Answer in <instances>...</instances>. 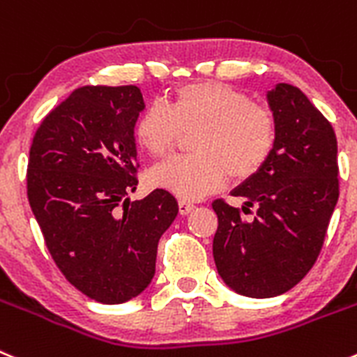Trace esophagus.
Returning <instances> with one entry per match:
<instances>
[{
    "label": "esophagus",
    "mask_w": 357,
    "mask_h": 357,
    "mask_svg": "<svg viewBox=\"0 0 357 357\" xmlns=\"http://www.w3.org/2000/svg\"><path fill=\"white\" fill-rule=\"evenodd\" d=\"M179 213L181 215H188V213H192L195 209V204L194 202H188V201H179Z\"/></svg>",
    "instance_id": "obj_1"
}]
</instances>
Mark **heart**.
<instances>
[{"instance_id": "obj_1", "label": "heart", "mask_w": 357, "mask_h": 357, "mask_svg": "<svg viewBox=\"0 0 357 357\" xmlns=\"http://www.w3.org/2000/svg\"><path fill=\"white\" fill-rule=\"evenodd\" d=\"M194 155L158 163L149 181L181 199H201L227 185L245 181L271 158L276 144V118L266 105L218 81L179 86L169 107L151 103L133 125V137L153 158L169 155L183 133Z\"/></svg>"}]
</instances>
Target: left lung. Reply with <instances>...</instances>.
I'll use <instances>...</instances> for the list:
<instances>
[{"label": "left lung", "instance_id": "1", "mask_svg": "<svg viewBox=\"0 0 357 357\" xmlns=\"http://www.w3.org/2000/svg\"><path fill=\"white\" fill-rule=\"evenodd\" d=\"M276 144L264 167L232 190L239 208L213 202L218 229L213 257L225 284L248 298L291 291L317 261L338 202L336 135L301 89L280 82L268 91Z\"/></svg>", "mask_w": 357, "mask_h": 357}]
</instances>
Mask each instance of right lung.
Here are the masks:
<instances>
[{"label": "right lung", "mask_w": 357, "mask_h": 357, "mask_svg": "<svg viewBox=\"0 0 357 357\" xmlns=\"http://www.w3.org/2000/svg\"><path fill=\"white\" fill-rule=\"evenodd\" d=\"M142 109L137 86H84L43 118L29 149L28 201L49 254L103 305L148 287L160 238L178 215L167 190L128 199L139 183L133 125Z\"/></svg>", "instance_id": "right-lung-1"}]
</instances>
